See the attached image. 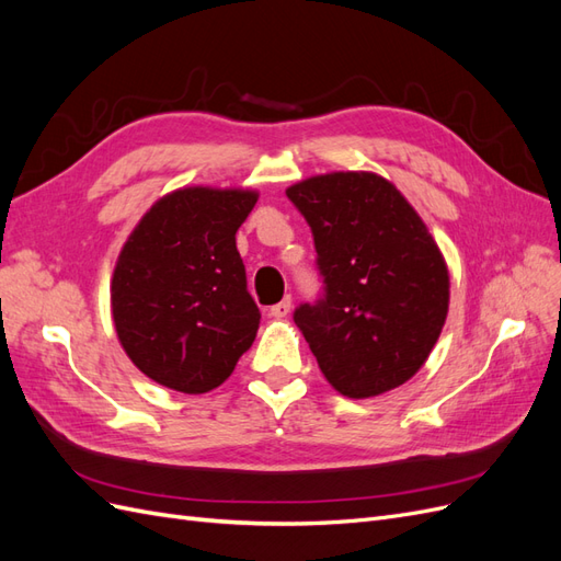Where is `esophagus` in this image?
<instances>
[{"instance_id":"34e87169","label":"esophagus","mask_w":561,"mask_h":561,"mask_svg":"<svg viewBox=\"0 0 561 561\" xmlns=\"http://www.w3.org/2000/svg\"><path fill=\"white\" fill-rule=\"evenodd\" d=\"M290 309H293V297H290V295H285L278 304H274V307L268 309V316H274V318H285L287 313H290Z\"/></svg>"}]
</instances>
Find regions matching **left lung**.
Listing matches in <instances>:
<instances>
[{
  "label": "left lung",
  "mask_w": 561,
  "mask_h": 561,
  "mask_svg": "<svg viewBox=\"0 0 561 561\" xmlns=\"http://www.w3.org/2000/svg\"><path fill=\"white\" fill-rule=\"evenodd\" d=\"M313 231L325 297L295 322L330 386L381 396L428 360L449 311V268L393 182L367 171L313 175L285 190Z\"/></svg>",
  "instance_id": "1"
}]
</instances>
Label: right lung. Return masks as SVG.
Returning a JSON list of instances; mask_svg holds the SVG:
<instances>
[{"label":"right lung","mask_w":561,"mask_h":561,"mask_svg":"<svg viewBox=\"0 0 561 561\" xmlns=\"http://www.w3.org/2000/svg\"><path fill=\"white\" fill-rule=\"evenodd\" d=\"M254 190L182 186L130 231L110 285L118 344L142 375L180 393L225 383L260 328L236 231Z\"/></svg>","instance_id":"obj_1"}]
</instances>
